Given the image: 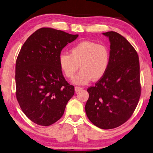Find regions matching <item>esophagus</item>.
Here are the masks:
<instances>
[{"label":"esophagus","mask_w":153,"mask_h":153,"mask_svg":"<svg viewBox=\"0 0 153 153\" xmlns=\"http://www.w3.org/2000/svg\"><path fill=\"white\" fill-rule=\"evenodd\" d=\"M82 89V88L79 87V86H76V87H75V91H76V92H78V91H81Z\"/></svg>","instance_id":"esophagus-1"}]
</instances>
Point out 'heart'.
<instances>
[{"mask_svg":"<svg viewBox=\"0 0 153 153\" xmlns=\"http://www.w3.org/2000/svg\"><path fill=\"white\" fill-rule=\"evenodd\" d=\"M110 63V51L105 45L92 41H83L70 50V54L61 53L58 64L62 74L72 78L79 69L80 71L73 79L77 85L88 84L91 79L99 80L104 77Z\"/></svg>","mask_w":153,"mask_h":153,"instance_id":"1","label":"heart"}]
</instances>
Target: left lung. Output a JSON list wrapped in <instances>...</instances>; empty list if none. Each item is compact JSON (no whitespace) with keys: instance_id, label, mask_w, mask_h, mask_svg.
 <instances>
[{"instance_id":"left-lung-1","label":"left lung","mask_w":153,"mask_h":153,"mask_svg":"<svg viewBox=\"0 0 153 153\" xmlns=\"http://www.w3.org/2000/svg\"><path fill=\"white\" fill-rule=\"evenodd\" d=\"M110 42V63L104 77L87 89L86 114L95 126L115 128L131 117L141 94L137 53L115 31L102 33Z\"/></svg>"}]
</instances>
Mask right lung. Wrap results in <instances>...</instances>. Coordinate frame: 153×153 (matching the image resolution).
Masks as SVG:
<instances>
[{
    "instance_id": "1",
    "label": "right lung",
    "mask_w": 153,
    "mask_h": 153,
    "mask_svg": "<svg viewBox=\"0 0 153 153\" xmlns=\"http://www.w3.org/2000/svg\"><path fill=\"white\" fill-rule=\"evenodd\" d=\"M77 36L44 27L31 34L20 49L16 62V98L22 112L36 124L47 126L60 120L74 95L58 58Z\"/></svg>"
}]
</instances>
